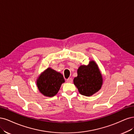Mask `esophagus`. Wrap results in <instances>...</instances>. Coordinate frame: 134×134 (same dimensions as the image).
<instances>
[{
	"mask_svg": "<svg viewBox=\"0 0 134 134\" xmlns=\"http://www.w3.org/2000/svg\"><path fill=\"white\" fill-rule=\"evenodd\" d=\"M72 78H68L67 80V82L68 83H72Z\"/></svg>",
	"mask_w": 134,
	"mask_h": 134,
	"instance_id": "obj_1",
	"label": "esophagus"
}]
</instances>
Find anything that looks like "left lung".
Masks as SVG:
<instances>
[{"mask_svg":"<svg viewBox=\"0 0 134 134\" xmlns=\"http://www.w3.org/2000/svg\"><path fill=\"white\" fill-rule=\"evenodd\" d=\"M73 83L83 96H91L97 92L101 88L103 78L96 62L91 60L87 65L80 66Z\"/></svg>","mask_w":134,"mask_h":134,"instance_id":"1","label":"left lung"}]
</instances>
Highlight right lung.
Returning a JSON list of instances; mask_svg holds the SVG:
<instances>
[{"mask_svg":"<svg viewBox=\"0 0 134 134\" xmlns=\"http://www.w3.org/2000/svg\"><path fill=\"white\" fill-rule=\"evenodd\" d=\"M64 82L61 73L49 67L38 77L36 82L39 91L44 96L51 97L58 93Z\"/></svg>","mask_w":134,"mask_h":134,"instance_id":"add662e5","label":"right lung"}]
</instances>
